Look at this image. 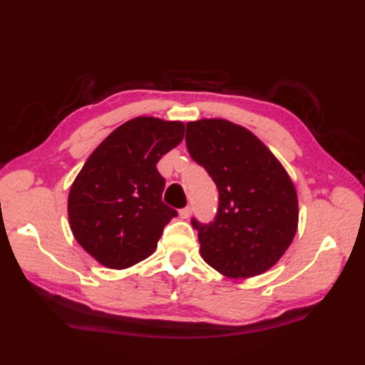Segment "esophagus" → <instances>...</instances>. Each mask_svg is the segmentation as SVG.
I'll list each match as a JSON object with an SVG mask.
<instances>
[{"mask_svg":"<svg viewBox=\"0 0 365 365\" xmlns=\"http://www.w3.org/2000/svg\"><path fill=\"white\" fill-rule=\"evenodd\" d=\"M178 215H180V218L182 220H188L190 216H191V207L188 205V207H185V208H182L180 212H178Z\"/></svg>","mask_w":365,"mask_h":365,"instance_id":"1","label":"esophagus"}]
</instances>
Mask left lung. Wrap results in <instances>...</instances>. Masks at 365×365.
Wrapping results in <instances>:
<instances>
[{"label":"left lung","instance_id":"8db88e82","mask_svg":"<svg viewBox=\"0 0 365 365\" xmlns=\"http://www.w3.org/2000/svg\"><path fill=\"white\" fill-rule=\"evenodd\" d=\"M191 158L220 191L212 224L199 230L202 259L230 279H246L274 267L298 229V196L274 153L252 131L226 119L187 123Z\"/></svg>","mask_w":365,"mask_h":365}]
</instances>
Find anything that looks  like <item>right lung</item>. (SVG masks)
Listing matches in <instances>:
<instances>
[{
	"label": "right lung",
	"mask_w": 365,
	"mask_h": 365,
	"mask_svg": "<svg viewBox=\"0 0 365 365\" xmlns=\"http://www.w3.org/2000/svg\"><path fill=\"white\" fill-rule=\"evenodd\" d=\"M185 123L152 115L130 119L108 135L75 177L67 213L72 234L100 265L125 269L157 250L177 216L161 200L163 155L182 143Z\"/></svg>",
	"instance_id": "right-lung-1"
}]
</instances>
